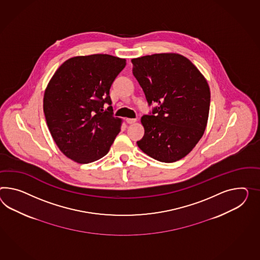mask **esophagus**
<instances>
[{
    "mask_svg": "<svg viewBox=\"0 0 260 260\" xmlns=\"http://www.w3.org/2000/svg\"><path fill=\"white\" fill-rule=\"evenodd\" d=\"M137 121V119H126V122L127 123H129V124H133V123H135Z\"/></svg>",
    "mask_w": 260,
    "mask_h": 260,
    "instance_id": "1",
    "label": "esophagus"
}]
</instances>
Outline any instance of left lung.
<instances>
[{
    "instance_id": "obj_1",
    "label": "left lung",
    "mask_w": 260,
    "mask_h": 260,
    "mask_svg": "<svg viewBox=\"0 0 260 260\" xmlns=\"http://www.w3.org/2000/svg\"><path fill=\"white\" fill-rule=\"evenodd\" d=\"M131 61L149 106L157 104L152 113L141 118L145 132L138 146L165 163L185 157L207 127L210 107L207 81L190 60L178 53H154Z\"/></svg>"
}]
</instances>
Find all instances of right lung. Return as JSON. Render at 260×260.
<instances>
[{"label":"right lung","mask_w":260,"mask_h":260,"mask_svg":"<svg viewBox=\"0 0 260 260\" xmlns=\"http://www.w3.org/2000/svg\"><path fill=\"white\" fill-rule=\"evenodd\" d=\"M126 60L109 54L74 56L60 66L49 82L43 110L60 151L77 163L105 156L120 133L109 89ZM110 107L103 110V105Z\"/></svg>","instance_id":"obj_1"}]
</instances>
